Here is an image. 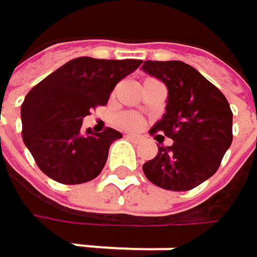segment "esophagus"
<instances>
[{
  "label": "esophagus",
  "instance_id": "obj_1",
  "mask_svg": "<svg viewBox=\"0 0 257 257\" xmlns=\"http://www.w3.org/2000/svg\"><path fill=\"white\" fill-rule=\"evenodd\" d=\"M128 138H131V140H140L141 137L137 135V134H128Z\"/></svg>",
  "mask_w": 257,
  "mask_h": 257
}]
</instances>
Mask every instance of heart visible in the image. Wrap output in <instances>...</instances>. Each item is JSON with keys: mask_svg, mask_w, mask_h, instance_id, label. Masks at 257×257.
Here are the masks:
<instances>
[{"mask_svg": "<svg viewBox=\"0 0 257 257\" xmlns=\"http://www.w3.org/2000/svg\"><path fill=\"white\" fill-rule=\"evenodd\" d=\"M117 120L120 126L126 129H137L141 125V119L134 113H122Z\"/></svg>", "mask_w": 257, "mask_h": 257, "instance_id": "obj_1", "label": "heart"}]
</instances>
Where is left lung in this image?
<instances>
[{
  "label": "left lung",
  "mask_w": 257,
  "mask_h": 257,
  "mask_svg": "<svg viewBox=\"0 0 257 257\" xmlns=\"http://www.w3.org/2000/svg\"><path fill=\"white\" fill-rule=\"evenodd\" d=\"M141 70L168 90L165 113L150 132L170 137L155 159L143 165L153 184L174 192L190 190L219 168L232 143V111L225 95L199 71L181 61H146Z\"/></svg>",
  "instance_id": "1"
}]
</instances>
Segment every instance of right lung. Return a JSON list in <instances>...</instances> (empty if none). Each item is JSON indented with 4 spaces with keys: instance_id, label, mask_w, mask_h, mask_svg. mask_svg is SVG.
I'll use <instances>...</instances> for the list:
<instances>
[{
    "instance_id": "right-lung-1",
    "label": "right lung",
    "mask_w": 257,
    "mask_h": 257,
    "mask_svg": "<svg viewBox=\"0 0 257 257\" xmlns=\"http://www.w3.org/2000/svg\"><path fill=\"white\" fill-rule=\"evenodd\" d=\"M141 65L138 59L107 61L81 56L34 86L21 107L24 143L38 168L52 180L80 184L104 168L108 149L122 134L81 131L95 105L107 104L119 80Z\"/></svg>"
}]
</instances>
